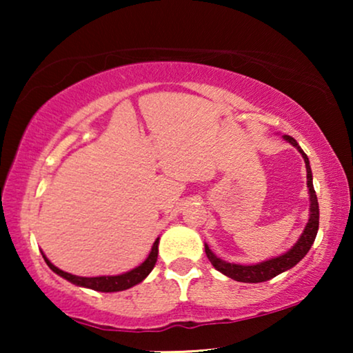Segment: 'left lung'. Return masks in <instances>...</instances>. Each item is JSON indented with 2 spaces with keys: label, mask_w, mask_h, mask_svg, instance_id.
<instances>
[{
  "label": "left lung",
  "mask_w": 353,
  "mask_h": 353,
  "mask_svg": "<svg viewBox=\"0 0 353 353\" xmlns=\"http://www.w3.org/2000/svg\"><path fill=\"white\" fill-rule=\"evenodd\" d=\"M284 139L296 146L299 149V152L302 154L303 161H305V167H307V186H308V192H310V219H308V223L303 230V233L301 236V239L297 241L296 244L292 245L291 250H288L286 254L279 255V257H274L272 260H267V262L257 263V265H236V263H228L223 262V260L216 257V255L212 252L209 249V245H205V254L209 257L210 263L219 270L220 273L226 274L234 281H241V283H263L268 281L274 276H278L279 273L286 272V270L292 268L294 265H297L301 260L305 257L308 250H310L313 241L316 238L318 233V225H320V209H318V199H316V192L313 190V181H312V168H310V162H308L307 154L302 151L299 143L294 139L292 137H288L284 134Z\"/></svg>",
  "instance_id": "1"
}]
</instances>
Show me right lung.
<instances>
[{
    "label": "right lung",
    "mask_w": 353,
    "mask_h": 353,
    "mask_svg": "<svg viewBox=\"0 0 353 353\" xmlns=\"http://www.w3.org/2000/svg\"><path fill=\"white\" fill-rule=\"evenodd\" d=\"M157 254H159V238L154 241L151 254L148 255V259L144 260L139 267L133 268L132 272L119 274V276H96V278H83V276H75V274L65 273L57 267H54V265H52L50 260L45 257V255H43V259H45L46 265L52 270V272L57 273L62 278H65L67 281L77 284V286L90 288V289H94V291H99V292H117V291H125V289H128V288L134 286V284L141 283L143 279L152 272L154 265H156V262H157Z\"/></svg>",
    "instance_id": "1"
}]
</instances>
